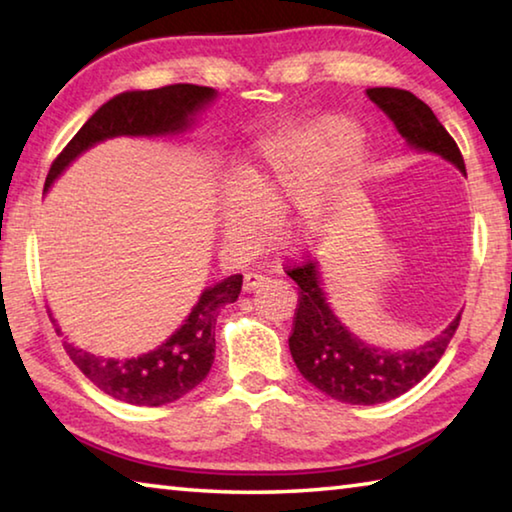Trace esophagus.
I'll use <instances>...</instances> for the list:
<instances>
[{"label": "esophagus", "mask_w": 512, "mask_h": 512, "mask_svg": "<svg viewBox=\"0 0 512 512\" xmlns=\"http://www.w3.org/2000/svg\"><path fill=\"white\" fill-rule=\"evenodd\" d=\"M268 282H271V277L259 275V273H248V275L244 277V291H257V289L266 287Z\"/></svg>", "instance_id": "1"}]
</instances>
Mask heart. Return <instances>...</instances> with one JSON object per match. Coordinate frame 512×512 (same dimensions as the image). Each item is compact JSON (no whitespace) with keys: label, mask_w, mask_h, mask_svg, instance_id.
Instances as JSON below:
<instances>
[{"label":"heart","mask_w":512,"mask_h":512,"mask_svg":"<svg viewBox=\"0 0 512 512\" xmlns=\"http://www.w3.org/2000/svg\"><path fill=\"white\" fill-rule=\"evenodd\" d=\"M354 137L348 119L323 117L264 142L248 183L230 187L223 201V235L230 246L253 248L268 237V216L300 207L298 235L311 239L323 228L325 212L316 192L327 171L343 158ZM350 167V153L345 155Z\"/></svg>","instance_id":"1"}]
</instances>
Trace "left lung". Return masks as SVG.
Returning a JSON list of instances; mask_svg holds the SVG:
<instances>
[{
    "instance_id": "8db88e82",
    "label": "left lung",
    "mask_w": 512,
    "mask_h": 512,
    "mask_svg": "<svg viewBox=\"0 0 512 512\" xmlns=\"http://www.w3.org/2000/svg\"><path fill=\"white\" fill-rule=\"evenodd\" d=\"M368 97L393 119L411 146L443 155L465 173L461 149L427 103L400 88H370ZM287 275L300 289L289 336L291 357L311 386L345 404H379L409 391L440 361L461 323L456 316L443 334L415 350H381L350 334L332 314L316 262L305 259L287 266Z\"/></svg>"
}]
</instances>
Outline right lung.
Returning a JSON list of instances; mask_svg holds the SVG:
<instances>
[{
    "instance_id": "add662e5",
    "label": "right lung",
    "mask_w": 512,
    "mask_h": 512,
    "mask_svg": "<svg viewBox=\"0 0 512 512\" xmlns=\"http://www.w3.org/2000/svg\"><path fill=\"white\" fill-rule=\"evenodd\" d=\"M214 90L205 85L173 83L158 90L124 92L94 112L83 128L67 142L51 162L45 189L54 183L76 155L92 144L117 135H164L178 133L189 124V117L207 101ZM244 275H230L223 282L205 289L192 314L171 339L158 350L137 359H99L94 354L69 345L67 354L94 386L119 402L135 406H162L176 402L207 377L214 363V323L219 309L235 302L241 293ZM51 318V316H49ZM56 325V320H51Z\"/></svg>"
}]
</instances>
